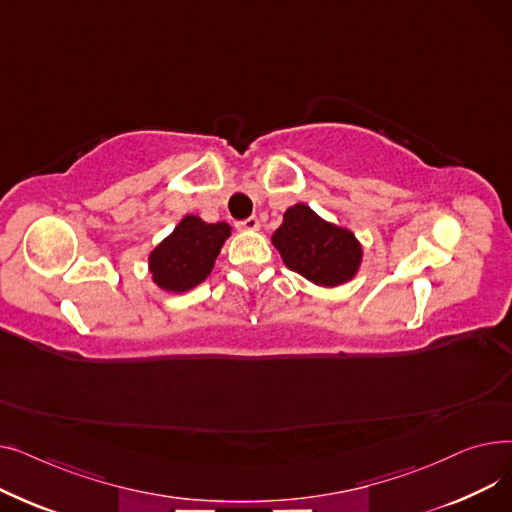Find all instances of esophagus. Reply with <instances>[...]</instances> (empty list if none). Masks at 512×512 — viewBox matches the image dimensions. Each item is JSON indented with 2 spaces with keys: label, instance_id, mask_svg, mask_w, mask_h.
Masks as SVG:
<instances>
[{
  "label": "esophagus",
  "instance_id": "1",
  "mask_svg": "<svg viewBox=\"0 0 512 512\" xmlns=\"http://www.w3.org/2000/svg\"><path fill=\"white\" fill-rule=\"evenodd\" d=\"M238 230H247V232H257L259 230V220L257 218H247L245 222L236 224Z\"/></svg>",
  "mask_w": 512,
  "mask_h": 512
}]
</instances>
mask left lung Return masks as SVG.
I'll use <instances>...</instances> for the list:
<instances>
[{
  "instance_id": "1",
  "label": "left lung",
  "mask_w": 512,
  "mask_h": 512,
  "mask_svg": "<svg viewBox=\"0 0 512 512\" xmlns=\"http://www.w3.org/2000/svg\"><path fill=\"white\" fill-rule=\"evenodd\" d=\"M272 245L288 270L321 288L351 282L363 263V245L355 232L324 220L305 203L284 211Z\"/></svg>"
}]
</instances>
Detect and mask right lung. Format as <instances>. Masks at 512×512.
<instances>
[{
  "instance_id": "1",
  "label": "right lung",
  "mask_w": 512,
  "mask_h": 512,
  "mask_svg": "<svg viewBox=\"0 0 512 512\" xmlns=\"http://www.w3.org/2000/svg\"><path fill=\"white\" fill-rule=\"evenodd\" d=\"M232 226L207 224L199 215L186 213L176 228L155 245L147 257L151 282L164 292L182 294L203 284L218 259Z\"/></svg>"
}]
</instances>
